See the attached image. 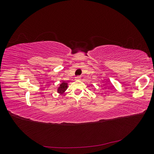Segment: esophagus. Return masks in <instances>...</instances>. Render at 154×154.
<instances>
[{"label": "esophagus", "mask_w": 154, "mask_h": 154, "mask_svg": "<svg viewBox=\"0 0 154 154\" xmlns=\"http://www.w3.org/2000/svg\"><path fill=\"white\" fill-rule=\"evenodd\" d=\"M80 79H81L80 76H78L75 77V80H80Z\"/></svg>", "instance_id": "obj_1"}]
</instances>
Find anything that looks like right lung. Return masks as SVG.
<instances>
[{"instance_id": "add662e5", "label": "right lung", "mask_w": 154, "mask_h": 154, "mask_svg": "<svg viewBox=\"0 0 154 154\" xmlns=\"http://www.w3.org/2000/svg\"><path fill=\"white\" fill-rule=\"evenodd\" d=\"M67 83L66 82H62L61 84L60 85V87H58V92L60 93V94H63V93L65 92L67 89Z\"/></svg>"}]
</instances>
